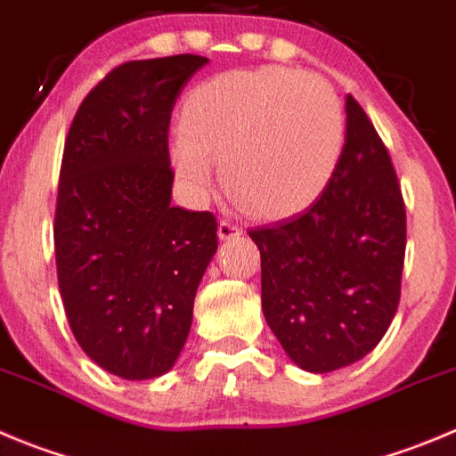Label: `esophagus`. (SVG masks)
<instances>
[{
  "label": "esophagus",
  "instance_id": "34e87169",
  "mask_svg": "<svg viewBox=\"0 0 456 456\" xmlns=\"http://www.w3.org/2000/svg\"><path fill=\"white\" fill-rule=\"evenodd\" d=\"M216 232H219V240L228 241V240H232V237H240L241 235V228L235 224V221L221 219L219 221V231H216Z\"/></svg>",
  "mask_w": 456,
  "mask_h": 456
}]
</instances>
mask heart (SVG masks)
Returning <instances> with one entry per match:
<instances>
[{"instance_id":"b5f03b06","label":"heart","mask_w":456,"mask_h":456,"mask_svg":"<svg viewBox=\"0 0 456 456\" xmlns=\"http://www.w3.org/2000/svg\"><path fill=\"white\" fill-rule=\"evenodd\" d=\"M342 147L345 114L327 82L290 69H257L199 86L170 156L197 199L212 192L219 166L241 210L277 219L322 194Z\"/></svg>"}]
</instances>
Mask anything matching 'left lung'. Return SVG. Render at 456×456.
<instances>
[{
    "label": "left lung",
    "mask_w": 456,
    "mask_h": 456,
    "mask_svg": "<svg viewBox=\"0 0 456 456\" xmlns=\"http://www.w3.org/2000/svg\"><path fill=\"white\" fill-rule=\"evenodd\" d=\"M345 147L300 215L250 231L262 255V311L300 370L329 374L383 340L401 297L405 206L387 150L345 98Z\"/></svg>",
    "instance_id": "8db88e82"
}]
</instances>
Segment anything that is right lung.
<instances>
[{
    "label": "right lung",
    "instance_id": "obj_1",
    "mask_svg": "<svg viewBox=\"0 0 456 456\" xmlns=\"http://www.w3.org/2000/svg\"><path fill=\"white\" fill-rule=\"evenodd\" d=\"M201 55L125 62L77 110L64 142L55 264L77 345L125 380L175 367L216 253L210 212L172 206L167 127Z\"/></svg>",
    "mask_w": 456,
    "mask_h": 456
}]
</instances>
